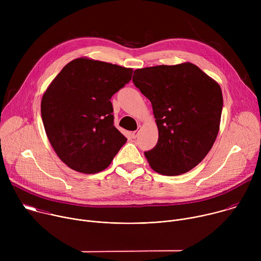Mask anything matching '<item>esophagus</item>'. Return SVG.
<instances>
[{
    "label": "esophagus",
    "instance_id": "34e87169",
    "mask_svg": "<svg viewBox=\"0 0 261 261\" xmlns=\"http://www.w3.org/2000/svg\"><path fill=\"white\" fill-rule=\"evenodd\" d=\"M137 136H138V131H133V132H132V137H133V138H136Z\"/></svg>",
    "mask_w": 261,
    "mask_h": 261
}]
</instances>
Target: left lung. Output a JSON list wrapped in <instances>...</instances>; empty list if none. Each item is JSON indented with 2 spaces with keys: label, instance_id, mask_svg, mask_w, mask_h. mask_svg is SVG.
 Masks as SVG:
<instances>
[{
  "label": "left lung",
  "instance_id": "1",
  "mask_svg": "<svg viewBox=\"0 0 261 261\" xmlns=\"http://www.w3.org/2000/svg\"><path fill=\"white\" fill-rule=\"evenodd\" d=\"M133 83L151 101L158 142L145 152L163 175H179L198 165L217 138L223 106L219 84L186 62L136 69Z\"/></svg>",
  "mask_w": 261,
  "mask_h": 261
}]
</instances>
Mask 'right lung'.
Masks as SVG:
<instances>
[{
  "label": "right lung",
  "instance_id": "obj_1",
  "mask_svg": "<svg viewBox=\"0 0 261 261\" xmlns=\"http://www.w3.org/2000/svg\"><path fill=\"white\" fill-rule=\"evenodd\" d=\"M133 70L90 58L69 62L47 87L41 117L58 157L71 169L97 173L109 166L127 138L114 126L111 97Z\"/></svg>",
  "mask_w": 261,
  "mask_h": 261
}]
</instances>
